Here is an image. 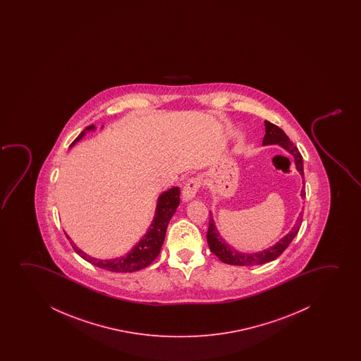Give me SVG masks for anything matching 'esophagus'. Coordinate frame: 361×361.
<instances>
[{
  "label": "esophagus",
  "mask_w": 361,
  "mask_h": 361,
  "mask_svg": "<svg viewBox=\"0 0 361 361\" xmlns=\"http://www.w3.org/2000/svg\"><path fill=\"white\" fill-rule=\"evenodd\" d=\"M201 188V180L198 178H192L188 180L183 191V198L185 202L192 200L196 196L198 188Z\"/></svg>",
  "instance_id": "34e87169"
}]
</instances>
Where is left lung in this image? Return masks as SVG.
<instances>
[{"label": "left lung", "instance_id": "obj_1", "mask_svg": "<svg viewBox=\"0 0 361 361\" xmlns=\"http://www.w3.org/2000/svg\"><path fill=\"white\" fill-rule=\"evenodd\" d=\"M265 137L262 139V145H271V144H279L280 147L287 150L288 153L291 154L293 159H295V164H296V169L298 173H301L302 178H305V173H303V160H302V155L298 149L293 145L290 138L287 137L285 132L281 128H279L275 124L270 123L269 121H265ZM306 196V190L305 186L302 188L301 197ZM302 212L300 213V217L297 218V222L291 232L286 234L285 237L282 238L281 240L272 245V247H267L262 252H254V254H245V252H238L234 247H231L229 244L226 243V240L221 237V234L218 232L217 227L214 224V219L212 217V213L209 212V226H208L207 232V242L208 247L211 249V252L217 255L218 259L221 262L229 264V265H239V267H249V265H260V264H265V262H272L276 257H280L282 252H285L290 244H291L293 238L296 237L297 233L300 231L302 223Z\"/></svg>", "mask_w": 361, "mask_h": 361}]
</instances>
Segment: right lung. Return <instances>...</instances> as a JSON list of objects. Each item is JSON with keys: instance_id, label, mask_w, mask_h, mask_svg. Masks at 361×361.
<instances>
[{"instance_id": "obj_1", "label": "right lung", "mask_w": 361, "mask_h": 361, "mask_svg": "<svg viewBox=\"0 0 361 361\" xmlns=\"http://www.w3.org/2000/svg\"><path fill=\"white\" fill-rule=\"evenodd\" d=\"M94 126L86 127L79 134V137L71 143L70 147H73V145L78 143L80 139L84 137L86 132L94 130ZM178 204H180V188H169L168 191L161 193L159 196L155 216H154L153 222L149 227L148 232L145 233L144 237L139 240L138 244H135L133 249L127 252L123 257H116V259H111V260H101V259L89 257L86 252L76 247V244H74L70 237H68V234H66V238L70 239L75 252L94 267L114 272L138 271L144 267H149L158 257L160 249L163 247L169 222L173 217V213L176 212Z\"/></svg>"}]
</instances>
